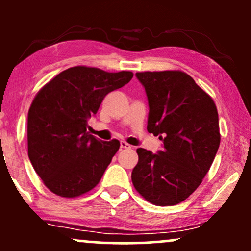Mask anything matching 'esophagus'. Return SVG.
Wrapping results in <instances>:
<instances>
[{"instance_id":"1","label":"esophagus","mask_w":251,"mask_h":251,"mask_svg":"<svg viewBox=\"0 0 251 251\" xmlns=\"http://www.w3.org/2000/svg\"><path fill=\"white\" fill-rule=\"evenodd\" d=\"M131 148H132V146L126 142H124V140L120 142V149H131Z\"/></svg>"}]
</instances>
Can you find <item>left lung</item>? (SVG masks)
Returning <instances> with one entry per match:
<instances>
[{
	"mask_svg": "<svg viewBox=\"0 0 251 251\" xmlns=\"http://www.w3.org/2000/svg\"><path fill=\"white\" fill-rule=\"evenodd\" d=\"M149 100L148 131L159 135L163 151L137 149L135 190L150 203L185 201L208 174L220 148L218 113L212 98L181 71L135 73Z\"/></svg>",
	"mask_w": 251,
	"mask_h": 251,
	"instance_id": "left-lung-1",
	"label": "left lung"
}]
</instances>
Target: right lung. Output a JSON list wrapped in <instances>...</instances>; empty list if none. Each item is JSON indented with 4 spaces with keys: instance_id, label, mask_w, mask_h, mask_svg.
<instances>
[{
    "instance_id": "add662e5",
    "label": "right lung",
    "mask_w": 251,
    "mask_h": 251,
    "mask_svg": "<svg viewBox=\"0 0 251 251\" xmlns=\"http://www.w3.org/2000/svg\"><path fill=\"white\" fill-rule=\"evenodd\" d=\"M133 77L76 66L61 72L37 92L28 112V157L53 194L73 198L96 188L119 140L102 142L87 132L109 92Z\"/></svg>"
}]
</instances>
